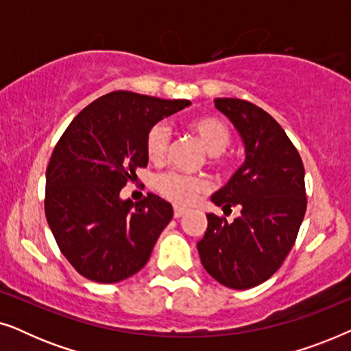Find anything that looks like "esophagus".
<instances>
[{
    "label": "esophagus",
    "instance_id": "obj_1",
    "mask_svg": "<svg viewBox=\"0 0 351 351\" xmlns=\"http://www.w3.org/2000/svg\"><path fill=\"white\" fill-rule=\"evenodd\" d=\"M185 213H186L185 208H180V206H174V217H176V219L182 217V215H184Z\"/></svg>",
    "mask_w": 351,
    "mask_h": 351
}]
</instances>
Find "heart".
<instances>
[{
    "label": "heart",
    "mask_w": 351,
    "mask_h": 351,
    "mask_svg": "<svg viewBox=\"0 0 351 351\" xmlns=\"http://www.w3.org/2000/svg\"><path fill=\"white\" fill-rule=\"evenodd\" d=\"M190 129L203 143L204 150L213 156V162L222 165L223 160L220 156L232 141V134L227 124L217 118H198L190 123ZM169 138V129L162 123L155 124L148 131L147 155L152 161H161L166 156ZM155 185L162 196L179 204H190L196 196L209 189V182L203 177H189L179 172H166V174L158 176Z\"/></svg>",
    "instance_id": "1"
}]
</instances>
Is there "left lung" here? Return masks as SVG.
I'll use <instances>...</instances> for the list:
<instances>
[{"instance_id": "obj_1", "label": "left lung", "mask_w": 351, "mask_h": 351, "mask_svg": "<svg viewBox=\"0 0 351 351\" xmlns=\"http://www.w3.org/2000/svg\"><path fill=\"white\" fill-rule=\"evenodd\" d=\"M244 143L246 160L228 184L210 196L214 204L239 206L233 222L208 215L198 243L206 271L230 289L267 281L294 246L306 210L305 169L285 129L247 100L215 99Z\"/></svg>"}]
</instances>
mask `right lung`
<instances>
[{
  "label": "right lung",
  "mask_w": 351,
  "mask_h": 351,
  "mask_svg": "<svg viewBox=\"0 0 351 351\" xmlns=\"http://www.w3.org/2000/svg\"><path fill=\"white\" fill-rule=\"evenodd\" d=\"M191 105L129 90L105 94L76 114L46 169L45 210L60 251L95 282L136 275L172 219V206L148 193L134 204L121 189L148 162V131Z\"/></svg>",
  "instance_id": "add662e5"
}]
</instances>
